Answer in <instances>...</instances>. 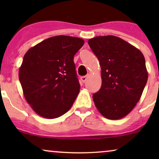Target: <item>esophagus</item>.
I'll use <instances>...</instances> for the list:
<instances>
[{"instance_id":"obj_1","label":"esophagus","mask_w":159,"mask_h":159,"mask_svg":"<svg viewBox=\"0 0 159 159\" xmlns=\"http://www.w3.org/2000/svg\"><path fill=\"white\" fill-rule=\"evenodd\" d=\"M89 77V75H87V76H83V77H81V80L82 82H85L86 80H88V78Z\"/></svg>"}]
</instances>
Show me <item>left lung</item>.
Returning a JSON list of instances; mask_svg holds the SVG:
<instances>
[{"mask_svg": "<svg viewBox=\"0 0 159 159\" xmlns=\"http://www.w3.org/2000/svg\"><path fill=\"white\" fill-rule=\"evenodd\" d=\"M88 44L101 68V87L93 95L95 105L106 118H123L140 101L147 83L144 56L116 36L95 37L88 40Z\"/></svg>", "mask_w": 159, "mask_h": 159, "instance_id": "left-lung-1", "label": "left lung"}]
</instances>
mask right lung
<instances>
[{
    "instance_id": "add662e5",
    "label": "right lung",
    "mask_w": 159,
    "mask_h": 159,
    "mask_svg": "<svg viewBox=\"0 0 159 159\" xmlns=\"http://www.w3.org/2000/svg\"><path fill=\"white\" fill-rule=\"evenodd\" d=\"M84 43L75 37L54 36L24 56L19 81L26 101L40 116L58 118L72 106L80 89L74 56Z\"/></svg>"
}]
</instances>
